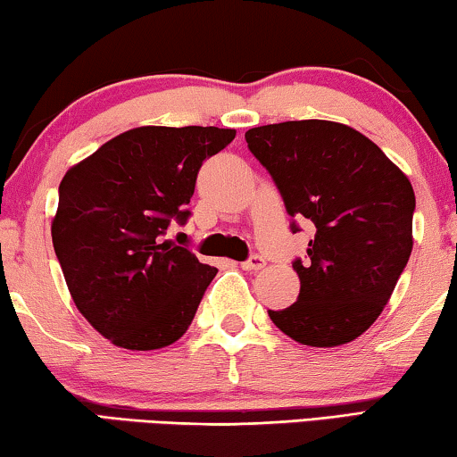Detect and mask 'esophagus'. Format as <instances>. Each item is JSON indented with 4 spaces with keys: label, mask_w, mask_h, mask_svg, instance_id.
<instances>
[{
    "label": "esophagus",
    "mask_w": 457,
    "mask_h": 457,
    "mask_svg": "<svg viewBox=\"0 0 457 457\" xmlns=\"http://www.w3.org/2000/svg\"><path fill=\"white\" fill-rule=\"evenodd\" d=\"M263 266H266V260H263L262 255H251L247 262L241 263V268L245 270V272H257V270H262Z\"/></svg>",
    "instance_id": "esophagus-1"
}]
</instances>
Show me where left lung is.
Segmentation results:
<instances>
[{
    "label": "left lung",
    "instance_id": "obj_1",
    "mask_svg": "<svg viewBox=\"0 0 457 457\" xmlns=\"http://www.w3.org/2000/svg\"><path fill=\"white\" fill-rule=\"evenodd\" d=\"M245 140L272 175L287 212L315 228L309 260L293 263L299 299L268 311L270 320L305 346L356 340L381 315L408 263L412 183L375 142L344 123L262 125Z\"/></svg>",
    "mask_w": 457,
    "mask_h": 457
}]
</instances>
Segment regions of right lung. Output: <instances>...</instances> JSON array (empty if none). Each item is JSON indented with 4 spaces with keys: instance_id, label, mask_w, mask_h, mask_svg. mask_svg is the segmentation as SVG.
I'll return each mask as SVG.
<instances>
[{
    "instance_id": "add662e5",
    "label": "right lung",
    "mask_w": 457,
    "mask_h": 457,
    "mask_svg": "<svg viewBox=\"0 0 457 457\" xmlns=\"http://www.w3.org/2000/svg\"><path fill=\"white\" fill-rule=\"evenodd\" d=\"M235 134L144 125L63 175L53 247L78 311L115 346L164 348L194 321L218 270L164 235L187 220L197 170Z\"/></svg>"
}]
</instances>
